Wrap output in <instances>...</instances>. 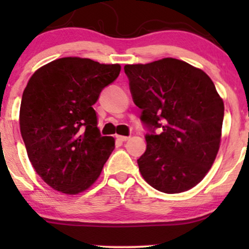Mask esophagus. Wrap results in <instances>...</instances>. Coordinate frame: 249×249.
I'll return each instance as SVG.
<instances>
[{"label": "esophagus", "mask_w": 249, "mask_h": 249, "mask_svg": "<svg viewBox=\"0 0 249 249\" xmlns=\"http://www.w3.org/2000/svg\"><path fill=\"white\" fill-rule=\"evenodd\" d=\"M117 139H118V141H121V142H126V141H128V139H130V137L117 136Z\"/></svg>", "instance_id": "1"}]
</instances>
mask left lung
<instances>
[{
  "instance_id": "obj_1",
  "label": "left lung",
  "mask_w": 249,
  "mask_h": 249,
  "mask_svg": "<svg viewBox=\"0 0 249 249\" xmlns=\"http://www.w3.org/2000/svg\"><path fill=\"white\" fill-rule=\"evenodd\" d=\"M134 104L142 121L159 134H147L138 159L142 178L160 192H185L212 167L221 141L224 101L212 79L180 59L126 64Z\"/></svg>"
}]
</instances>
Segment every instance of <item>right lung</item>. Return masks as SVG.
Masks as SVG:
<instances>
[{"label":"right lung","instance_id":"obj_1","mask_svg":"<svg viewBox=\"0 0 249 249\" xmlns=\"http://www.w3.org/2000/svg\"><path fill=\"white\" fill-rule=\"evenodd\" d=\"M121 69L119 64L63 57L30 77L22 96L19 130L36 173L53 190L82 193L101 176L115 138L101 136L92 105Z\"/></svg>","mask_w":249,"mask_h":249}]
</instances>
